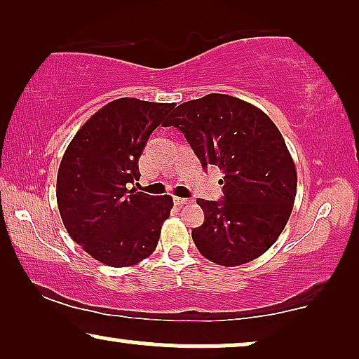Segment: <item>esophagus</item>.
Instances as JSON below:
<instances>
[{
  "mask_svg": "<svg viewBox=\"0 0 359 359\" xmlns=\"http://www.w3.org/2000/svg\"><path fill=\"white\" fill-rule=\"evenodd\" d=\"M173 201H175V204H176V205H184V204H189V203H191V199L180 198V196H175Z\"/></svg>",
  "mask_w": 359,
  "mask_h": 359,
  "instance_id": "34e87169",
  "label": "esophagus"
}]
</instances>
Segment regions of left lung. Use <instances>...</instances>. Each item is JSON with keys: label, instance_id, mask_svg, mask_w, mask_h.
Returning a JSON list of instances; mask_svg holds the SVG:
<instances>
[{"label": "left lung", "instance_id": "8db88e82", "mask_svg": "<svg viewBox=\"0 0 359 359\" xmlns=\"http://www.w3.org/2000/svg\"><path fill=\"white\" fill-rule=\"evenodd\" d=\"M183 132L204 168L219 166L224 201L198 199L205 220L193 229L204 258L238 266L273 247L292 212L296 165L274 122L250 102L205 95L183 102L165 124Z\"/></svg>", "mask_w": 359, "mask_h": 359}]
</instances>
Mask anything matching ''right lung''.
Here are the masks:
<instances>
[{"mask_svg":"<svg viewBox=\"0 0 359 359\" xmlns=\"http://www.w3.org/2000/svg\"><path fill=\"white\" fill-rule=\"evenodd\" d=\"M173 102L121 97L102 106L67 147L57 175V204L70 237L97 262L134 266L150 257L173 198L127 189L139 158Z\"/></svg>","mask_w":359,"mask_h":359,"instance_id":"obj_1","label":"right lung"}]
</instances>
